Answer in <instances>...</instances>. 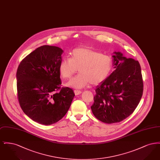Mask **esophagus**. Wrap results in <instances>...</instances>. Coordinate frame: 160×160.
I'll use <instances>...</instances> for the list:
<instances>
[{
	"mask_svg": "<svg viewBox=\"0 0 160 160\" xmlns=\"http://www.w3.org/2000/svg\"><path fill=\"white\" fill-rule=\"evenodd\" d=\"M82 93L81 91H78V90H74V93L76 95H78L79 94H80Z\"/></svg>",
	"mask_w": 160,
	"mask_h": 160,
	"instance_id": "34e87169",
	"label": "esophagus"
}]
</instances>
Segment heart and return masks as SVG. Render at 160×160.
<instances>
[{
    "instance_id": "heart-1",
    "label": "heart",
    "mask_w": 160,
    "mask_h": 160,
    "mask_svg": "<svg viewBox=\"0 0 160 160\" xmlns=\"http://www.w3.org/2000/svg\"><path fill=\"white\" fill-rule=\"evenodd\" d=\"M78 69L80 74L71 80L69 86L82 88L91 83L97 85L105 81L113 69V59L110 55L86 47L72 50L70 58L61 60L59 70L61 76L69 79Z\"/></svg>"
}]
</instances>
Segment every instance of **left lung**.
<instances>
[{
  "label": "left lung",
  "instance_id": "left-lung-1",
  "mask_svg": "<svg viewBox=\"0 0 160 160\" xmlns=\"http://www.w3.org/2000/svg\"><path fill=\"white\" fill-rule=\"evenodd\" d=\"M114 71L95 89L93 115L106 123L121 122L132 114L142 98L143 82L139 62L114 52Z\"/></svg>",
  "mask_w": 160,
  "mask_h": 160
}]
</instances>
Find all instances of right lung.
I'll return each mask as SVG.
<instances>
[{
  "label": "right lung",
  "instance_id": "obj_1",
  "mask_svg": "<svg viewBox=\"0 0 160 160\" xmlns=\"http://www.w3.org/2000/svg\"><path fill=\"white\" fill-rule=\"evenodd\" d=\"M62 53L58 47L41 46L23 59L17 71L20 106L31 119L42 125L61 120L75 96L72 89L61 87Z\"/></svg>",
  "mask_w": 160,
  "mask_h": 160
}]
</instances>
